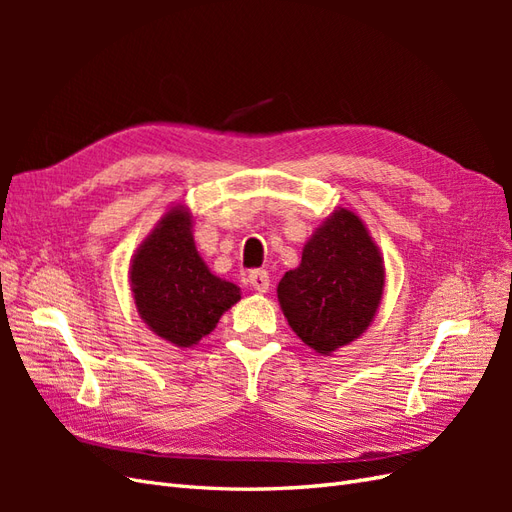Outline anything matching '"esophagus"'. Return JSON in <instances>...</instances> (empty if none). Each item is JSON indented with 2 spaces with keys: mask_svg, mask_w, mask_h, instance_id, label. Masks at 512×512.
Segmentation results:
<instances>
[{
  "mask_svg": "<svg viewBox=\"0 0 512 512\" xmlns=\"http://www.w3.org/2000/svg\"><path fill=\"white\" fill-rule=\"evenodd\" d=\"M247 282L258 292H267L269 290V273L265 269H254L247 275Z\"/></svg>",
  "mask_w": 512,
  "mask_h": 512,
  "instance_id": "34e87169",
  "label": "esophagus"
}]
</instances>
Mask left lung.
<instances>
[{
  "mask_svg": "<svg viewBox=\"0 0 512 512\" xmlns=\"http://www.w3.org/2000/svg\"><path fill=\"white\" fill-rule=\"evenodd\" d=\"M382 288L376 243L352 211L339 209L307 241L301 265L286 271L277 299L303 344L329 354L369 327Z\"/></svg>",
  "mask_w": 512,
  "mask_h": 512,
  "instance_id": "left-lung-1",
  "label": "left lung"
}]
</instances>
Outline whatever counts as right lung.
Returning <instances> with one entry per match:
<instances>
[{
	"mask_svg": "<svg viewBox=\"0 0 512 512\" xmlns=\"http://www.w3.org/2000/svg\"><path fill=\"white\" fill-rule=\"evenodd\" d=\"M185 209L168 211L138 247L130 282L138 314L166 342L190 348L209 335L241 294L198 256Z\"/></svg>",
	"mask_w": 512,
	"mask_h": 512,
	"instance_id": "right-lung-1",
	"label": "right lung"
}]
</instances>
